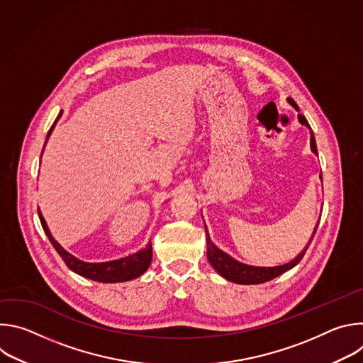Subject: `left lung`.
Segmentation results:
<instances>
[{
    "instance_id": "obj_1",
    "label": "left lung",
    "mask_w": 363,
    "mask_h": 363,
    "mask_svg": "<svg viewBox=\"0 0 363 363\" xmlns=\"http://www.w3.org/2000/svg\"><path fill=\"white\" fill-rule=\"evenodd\" d=\"M287 100H289V103H290L293 108L298 109L297 105H296V101L291 97H289ZM298 121H300V123L308 126V123H307V121H306V118L303 115H298ZM310 145H312V150L315 153H318L313 133H312V138H310ZM315 234H316V230H315ZM310 242H312V241H310ZM307 247L294 258L293 262H290V263H287L284 266H277V267H254V266H247V264L238 263L237 260H234V258H231L228 254H225L224 251L218 250L211 242V240L206 237V255H208V262L211 263V266L223 277H225L227 280H230L233 283H238V284H260V283H266L269 280H273V279L279 277L280 274H283L287 270L293 269L301 260L306 250H307Z\"/></svg>"
}]
</instances>
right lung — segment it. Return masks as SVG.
Wrapping results in <instances>:
<instances>
[{
  "label": "right lung",
  "mask_w": 363,
  "mask_h": 363,
  "mask_svg": "<svg viewBox=\"0 0 363 363\" xmlns=\"http://www.w3.org/2000/svg\"><path fill=\"white\" fill-rule=\"evenodd\" d=\"M62 116V112L60 115L57 116L56 122L53 123V126L50 128L48 133H47V138L50 136V133L53 132L55 129V125L57 123L59 118ZM38 217H40V221H41V225H43V230L44 233L47 234L50 242L53 244V247L56 248V251L60 254V257L63 258V262L66 263V266L86 277V279H90V280H94V281H100V283H119V281H128V280H132V279H136L139 277L140 274H143L149 264H150V260H152V244L150 241L147 242V245L132 254V255H128V257H123V258H119V260H113V262H106V263H84V262H80L79 258H76L74 255L69 254L55 238L53 235H51V233L48 231V227L41 216V213H38Z\"/></svg>",
  "instance_id": "obj_1"
}]
</instances>
